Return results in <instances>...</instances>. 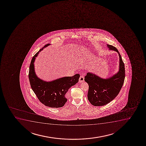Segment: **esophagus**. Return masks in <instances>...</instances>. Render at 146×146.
<instances>
[{
    "label": "esophagus",
    "mask_w": 146,
    "mask_h": 146,
    "mask_svg": "<svg viewBox=\"0 0 146 146\" xmlns=\"http://www.w3.org/2000/svg\"><path fill=\"white\" fill-rule=\"evenodd\" d=\"M84 82V77L83 76L81 75L80 78H79V82L81 83V82Z\"/></svg>",
    "instance_id": "obj_1"
}]
</instances>
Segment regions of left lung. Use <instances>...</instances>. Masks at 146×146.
<instances>
[{"mask_svg": "<svg viewBox=\"0 0 146 146\" xmlns=\"http://www.w3.org/2000/svg\"><path fill=\"white\" fill-rule=\"evenodd\" d=\"M110 50L118 53L120 58L119 72L108 79L101 78L91 73H88L84 81L89 86L88 98L89 102L94 106H103L115 99L120 92L125 78V68L122 57L116 47L107 44Z\"/></svg>", "mask_w": 146, "mask_h": 146, "instance_id": "obj_1", "label": "left lung"}]
</instances>
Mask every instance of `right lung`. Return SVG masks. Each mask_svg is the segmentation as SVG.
<instances>
[{
	"instance_id": "add662e5",
	"label": "right lung",
	"mask_w": 146,
	"mask_h": 146,
	"mask_svg": "<svg viewBox=\"0 0 146 146\" xmlns=\"http://www.w3.org/2000/svg\"><path fill=\"white\" fill-rule=\"evenodd\" d=\"M50 44L44 45L34 56L30 65L28 76L31 88L40 101L45 106L58 108L64 106L67 102L65 95L71 86L79 82L80 74L61 78L48 82L38 78L35 72V58L40 52Z\"/></svg>"
}]
</instances>
